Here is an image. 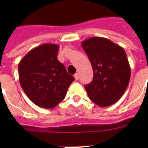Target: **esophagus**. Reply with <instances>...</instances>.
<instances>
[{
    "instance_id": "obj_1",
    "label": "esophagus",
    "mask_w": 148,
    "mask_h": 148,
    "mask_svg": "<svg viewBox=\"0 0 148 148\" xmlns=\"http://www.w3.org/2000/svg\"><path fill=\"white\" fill-rule=\"evenodd\" d=\"M74 78H75V80H78V78H79V76H78V74H74Z\"/></svg>"
}]
</instances>
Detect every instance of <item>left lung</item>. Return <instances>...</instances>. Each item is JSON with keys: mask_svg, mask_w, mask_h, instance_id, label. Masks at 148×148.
Wrapping results in <instances>:
<instances>
[{"mask_svg": "<svg viewBox=\"0 0 148 148\" xmlns=\"http://www.w3.org/2000/svg\"><path fill=\"white\" fill-rule=\"evenodd\" d=\"M93 71V81L85 86L90 99L101 107L112 106L123 96L131 77L125 51L103 37H91L82 42Z\"/></svg>", "mask_w": 148, "mask_h": 148, "instance_id": "left-lung-1", "label": "left lung"}]
</instances>
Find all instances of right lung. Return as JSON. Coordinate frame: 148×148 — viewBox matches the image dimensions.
Instances as JSON below:
<instances>
[{
    "label": "right lung",
    "instance_id": "add662e5",
    "mask_svg": "<svg viewBox=\"0 0 148 148\" xmlns=\"http://www.w3.org/2000/svg\"><path fill=\"white\" fill-rule=\"evenodd\" d=\"M59 46L43 43L32 49L19 62V80L25 94L43 109H53L64 99L74 77L57 58Z\"/></svg>",
    "mask_w": 148,
    "mask_h": 148
}]
</instances>
